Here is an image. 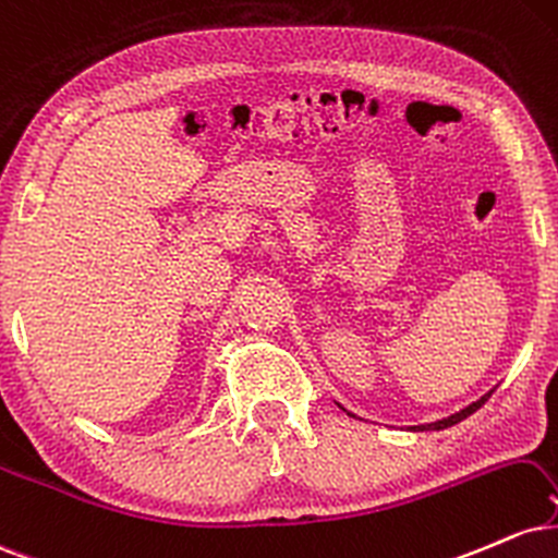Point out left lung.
<instances>
[{
  "label": "left lung",
  "instance_id": "1",
  "mask_svg": "<svg viewBox=\"0 0 558 558\" xmlns=\"http://www.w3.org/2000/svg\"><path fill=\"white\" fill-rule=\"evenodd\" d=\"M490 395H494V389H490L488 391V395H483L481 399H475V402L473 404H468V408H462L460 412H454V415H449V417H441V421H436V423H425V425H412V428L410 430H444V428H451V425H457V423H462L464 421V417H470V415H473V412H477V410H481L483 408V404H486L488 402V397ZM339 404V402H337ZM339 408H342V404H339ZM344 410V408H342ZM347 412V415H352V412L350 410H344ZM352 417H355V415H352Z\"/></svg>",
  "mask_w": 558,
  "mask_h": 558
}]
</instances>
